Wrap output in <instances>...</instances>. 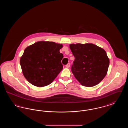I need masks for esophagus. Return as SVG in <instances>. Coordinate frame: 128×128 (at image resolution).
Instances as JSON below:
<instances>
[{
  "mask_svg": "<svg viewBox=\"0 0 128 128\" xmlns=\"http://www.w3.org/2000/svg\"><path fill=\"white\" fill-rule=\"evenodd\" d=\"M66 68H69L70 67V63H68L67 65H66Z\"/></svg>",
  "mask_w": 128,
  "mask_h": 128,
  "instance_id": "obj_1",
  "label": "esophagus"
}]
</instances>
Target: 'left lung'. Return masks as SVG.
<instances>
[{
  "mask_svg": "<svg viewBox=\"0 0 128 128\" xmlns=\"http://www.w3.org/2000/svg\"><path fill=\"white\" fill-rule=\"evenodd\" d=\"M75 57L72 72L83 86L92 87L101 82L106 75L110 60L106 53L92 43L70 44Z\"/></svg>",
  "mask_w": 128,
  "mask_h": 128,
  "instance_id": "obj_1",
  "label": "left lung"
}]
</instances>
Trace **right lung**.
Returning a JSON list of instances; mask_svg holds the SVG:
<instances>
[{
  "label": "right lung",
  "mask_w": 128,
  "mask_h": 128,
  "mask_svg": "<svg viewBox=\"0 0 128 128\" xmlns=\"http://www.w3.org/2000/svg\"><path fill=\"white\" fill-rule=\"evenodd\" d=\"M62 47L60 44L42 41L25 49L20 62L26 79L37 87L52 83L63 69V56L60 52Z\"/></svg>",
  "instance_id": "right-lung-1"
}]
</instances>
